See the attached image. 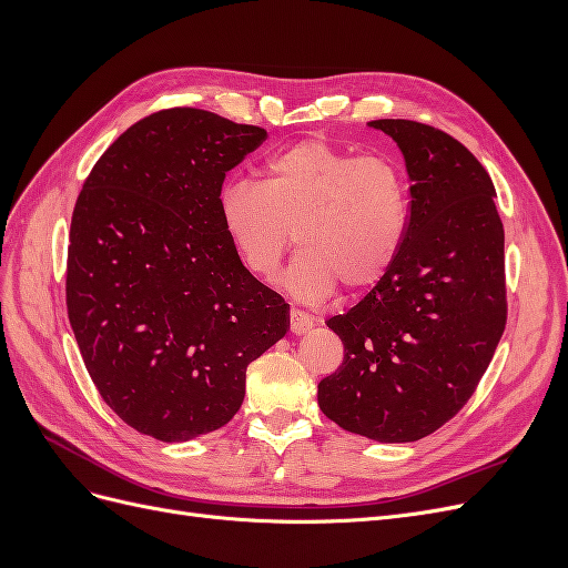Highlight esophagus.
<instances>
[{
    "label": "esophagus",
    "instance_id": "34e87169",
    "mask_svg": "<svg viewBox=\"0 0 568 568\" xmlns=\"http://www.w3.org/2000/svg\"><path fill=\"white\" fill-rule=\"evenodd\" d=\"M315 326V320L311 315H305L301 311H291L288 313V332L294 336H301L305 332H311Z\"/></svg>",
    "mask_w": 568,
    "mask_h": 568
}]
</instances>
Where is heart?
<instances>
[{
    "instance_id": "heart-1",
    "label": "heart",
    "mask_w": 568,
    "mask_h": 568,
    "mask_svg": "<svg viewBox=\"0 0 568 568\" xmlns=\"http://www.w3.org/2000/svg\"><path fill=\"white\" fill-rule=\"evenodd\" d=\"M220 220L261 277L277 272L296 239L301 251L282 284L298 301L322 303L338 284L357 294L393 267L409 220L407 184L388 159L307 140L272 156L261 184L222 186Z\"/></svg>"
}]
</instances>
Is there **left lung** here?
I'll list each match as a JSON object with an SVG mask.
<instances>
[{
    "label": "left lung",
    "mask_w": 568,
    "mask_h": 568,
    "mask_svg": "<svg viewBox=\"0 0 568 568\" xmlns=\"http://www.w3.org/2000/svg\"><path fill=\"white\" fill-rule=\"evenodd\" d=\"M398 144L409 186L393 267L326 326L343 363L317 386L322 412L379 443L434 434L471 398L507 322L505 230L474 153L415 120H372Z\"/></svg>",
    "instance_id": "left-lung-1"
}]
</instances>
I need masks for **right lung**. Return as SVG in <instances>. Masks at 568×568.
Masks as SVG:
<instances>
[{
	"mask_svg": "<svg viewBox=\"0 0 568 568\" xmlns=\"http://www.w3.org/2000/svg\"><path fill=\"white\" fill-rule=\"evenodd\" d=\"M267 132L165 109L128 128L84 180L65 305L104 403L136 432L182 443L225 426L246 367L288 329V305L244 267L220 189Z\"/></svg>",
	"mask_w": 568,
	"mask_h": 568,
	"instance_id": "1",
	"label": "right lung"
}]
</instances>
